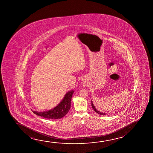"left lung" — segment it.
Returning a JSON list of instances; mask_svg holds the SVG:
<instances>
[{
  "label": "left lung",
  "mask_w": 153,
  "mask_h": 153,
  "mask_svg": "<svg viewBox=\"0 0 153 153\" xmlns=\"http://www.w3.org/2000/svg\"><path fill=\"white\" fill-rule=\"evenodd\" d=\"M91 106H92V109H94V110L96 113L99 114H100V115H105V114H106L105 113H103V112H101L100 111H99L98 110H97L96 108L94 107V105L93 104V102H92V100H91Z\"/></svg>",
  "instance_id": "obj_1"
}]
</instances>
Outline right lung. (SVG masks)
Instances as JSON below:
<instances>
[{"label":"right lung","instance_id":"add662e5","mask_svg":"<svg viewBox=\"0 0 153 153\" xmlns=\"http://www.w3.org/2000/svg\"><path fill=\"white\" fill-rule=\"evenodd\" d=\"M74 90L67 92L63 98V100L53 109L43 112L32 110L36 115H39L45 119H59L64 117L70 110L71 107V97Z\"/></svg>","mask_w":153,"mask_h":153}]
</instances>
